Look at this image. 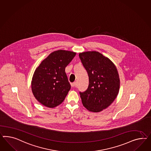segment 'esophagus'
<instances>
[{
	"label": "esophagus",
	"mask_w": 151,
	"mask_h": 151,
	"mask_svg": "<svg viewBox=\"0 0 151 151\" xmlns=\"http://www.w3.org/2000/svg\"><path fill=\"white\" fill-rule=\"evenodd\" d=\"M71 86H72L73 87H77V85H76V82H74L73 83H71Z\"/></svg>",
	"instance_id": "34e87169"
}]
</instances>
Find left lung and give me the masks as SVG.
Wrapping results in <instances>:
<instances>
[{
	"label": "left lung",
	"mask_w": 151,
	"mask_h": 151,
	"mask_svg": "<svg viewBox=\"0 0 151 151\" xmlns=\"http://www.w3.org/2000/svg\"><path fill=\"white\" fill-rule=\"evenodd\" d=\"M89 77V85L80 92L83 106L92 112L106 109L117 97L120 88L118 72L109 58L96 51L79 54Z\"/></svg>",
	"instance_id": "8db88e82"
}]
</instances>
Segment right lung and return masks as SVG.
Segmentation results:
<instances>
[{
    "label": "right lung",
    "instance_id": "obj_1",
    "mask_svg": "<svg viewBox=\"0 0 151 151\" xmlns=\"http://www.w3.org/2000/svg\"><path fill=\"white\" fill-rule=\"evenodd\" d=\"M76 53L58 50L41 62L33 75L31 88L35 97L42 105L54 108L65 99L71 88L65 68Z\"/></svg>",
    "mask_w": 151,
    "mask_h": 151
}]
</instances>
